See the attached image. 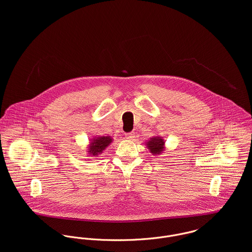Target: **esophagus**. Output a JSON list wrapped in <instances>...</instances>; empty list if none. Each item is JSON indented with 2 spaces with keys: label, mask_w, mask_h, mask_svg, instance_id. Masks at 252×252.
<instances>
[{
  "label": "esophagus",
  "mask_w": 252,
  "mask_h": 252,
  "mask_svg": "<svg viewBox=\"0 0 252 252\" xmlns=\"http://www.w3.org/2000/svg\"><path fill=\"white\" fill-rule=\"evenodd\" d=\"M135 134L134 133H129V134H126V139H128V140H130V141H133V140H135Z\"/></svg>",
  "instance_id": "1"
}]
</instances>
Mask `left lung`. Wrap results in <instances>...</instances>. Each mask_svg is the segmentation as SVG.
Returning a JSON list of instances; mask_svg holds the SVG:
<instances>
[{
	"label": "left lung",
	"instance_id": "1",
	"mask_svg": "<svg viewBox=\"0 0 252 252\" xmlns=\"http://www.w3.org/2000/svg\"><path fill=\"white\" fill-rule=\"evenodd\" d=\"M145 145L150 153L153 155H159L165 150V139L161 136H154L150 138Z\"/></svg>",
	"mask_w": 252,
	"mask_h": 252
}]
</instances>
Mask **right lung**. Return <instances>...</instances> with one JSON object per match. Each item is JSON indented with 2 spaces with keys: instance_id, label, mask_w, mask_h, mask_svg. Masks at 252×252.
Instances as JSON below:
<instances>
[{
  "instance_id": "add662e5",
  "label": "right lung",
  "mask_w": 252,
  "mask_h": 252,
  "mask_svg": "<svg viewBox=\"0 0 252 252\" xmlns=\"http://www.w3.org/2000/svg\"><path fill=\"white\" fill-rule=\"evenodd\" d=\"M112 138L110 136H98L90 140L87 146V152L90 156H98L103 153V151L112 143Z\"/></svg>"
}]
</instances>
